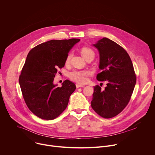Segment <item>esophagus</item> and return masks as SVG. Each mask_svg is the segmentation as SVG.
I'll use <instances>...</instances> for the list:
<instances>
[{
	"label": "esophagus",
	"instance_id": "1",
	"mask_svg": "<svg viewBox=\"0 0 155 155\" xmlns=\"http://www.w3.org/2000/svg\"><path fill=\"white\" fill-rule=\"evenodd\" d=\"M84 85H83V84H79V83H77V84H76V87H77V88L81 87H84Z\"/></svg>",
	"mask_w": 155,
	"mask_h": 155
}]
</instances>
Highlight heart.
Masks as SVG:
<instances>
[{"label":"heart","instance_id":"b5f03b06","mask_svg":"<svg viewBox=\"0 0 155 155\" xmlns=\"http://www.w3.org/2000/svg\"><path fill=\"white\" fill-rule=\"evenodd\" d=\"M82 56L87 60V59H93L95 56V53L93 49L87 47H83L81 48ZM72 57V53H69L65 59V64H68ZM90 75V71L87 70H74L69 74L70 78L79 83L83 84L87 81V77Z\"/></svg>","mask_w":155,"mask_h":155}]
</instances>
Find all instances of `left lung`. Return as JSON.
<instances>
[{"label":"left lung","instance_id":"left-lung-1","mask_svg":"<svg viewBox=\"0 0 155 155\" xmlns=\"http://www.w3.org/2000/svg\"><path fill=\"white\" fill-rule=\"evenodd\" d=\"M100 54L98 81L107 82L104 90L94 87L91 107L101 117L111 118L128 104L136 83L133 64L127 51L116 42L104 37L94 44Z\"/></svg>","mask_w":155,"mask_h":155}]
</instances>
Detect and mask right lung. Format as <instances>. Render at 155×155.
<instances>
[{"label": "right lung", "instance_id": "obj_1", "mask_svg": "<svg viewBox=\"0 0 155 155\" xmlns=\"http://www.w3.org/2000/svg\"><path fill=\"white\" fill-rule=\"evenodd\" d=\"M80 40H51L29 52L19 83L26 104L38 118L54 120L67 108L76 86L66 80L61 87H56L53 80L58 69L64 68L69 50Z\"/></svg>", "mask_w": 155, "mask_h": 155}]
</instances>
